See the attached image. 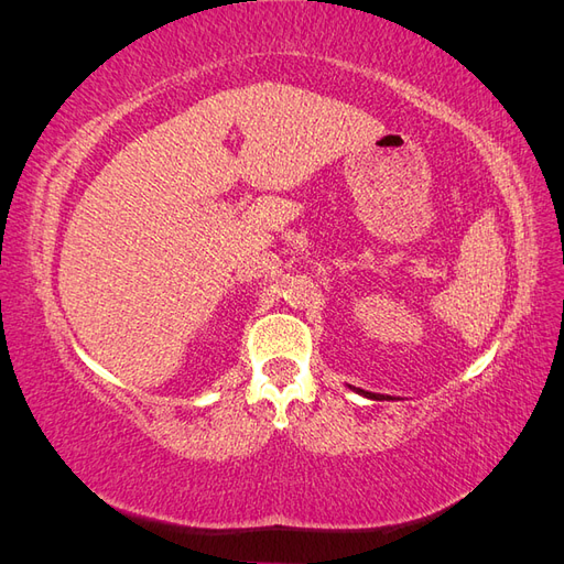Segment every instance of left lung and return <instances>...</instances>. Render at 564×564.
Listing matches in <instances>:
<instances>
[{
  "label": "left lung",
  "mask_w": 564,
  "mask_h": 564,
  "mask_svg": "<svg viewBox=\"0 0 564 564\" xmlns=\"http://www.w3.org/2000/svg\"><path fill=\"white\" fill-rule=\"evenodd\" d=\"M357 392H362V395H367L371 400H383V395H377V392H365V390H357Z\"/></svg>",
  "instance_id": "left-lung-1"
}]
</instances>
